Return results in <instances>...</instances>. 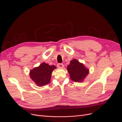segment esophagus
<instances>
[{
	"mask_svg": "<svg viewBox=\"0 0 122 122\" xmlns=\"http://www.w3.org/2000/svg\"><path fill=\"white\" fill-rule=\"evenodd\" d=\"M57 67L59 68H63L64 65L63 64L59 63V64H57Z\"/></svg>",
	"mask_w": 122,
	"mask_h": 122,
	"instance_id": "obj_1",
	"label": "esophagus"
}]
</instances>
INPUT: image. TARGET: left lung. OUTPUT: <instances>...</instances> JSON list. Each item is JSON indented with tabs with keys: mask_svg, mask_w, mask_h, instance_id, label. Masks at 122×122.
<instances>
[{
	"mask_svg": "<svg viewBox=\"0 0 122 122\" xmlns=\"http://www.w3.org/2000/svg\"><path fill=\"white\" fill-rule=\"evenodd\" d=\"M67 69L70 78L75 82H80L84 81L89 73V69L86 67L84 64L76 59L71 61Z\"/></svg>",
	"mask_w": 122,
	"mask_h": 122,
	"instance_id": "obj_1",
	"label": "left lung"
}]
</instances>
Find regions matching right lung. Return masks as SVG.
<instances>
[{
  "label": "right lung",
  "mask_w": 122,
  "mask_h": 122,
  "mask_svg": "<svg viewBox=\"0 0 122 122\" xmlns=\"http://www.w3.org/2000/svg\"><path fill=\"white\" fill-rule=\"evenodd\" d=\"M56 68L54 65L50 66L46 63H42L38 67L31 70L30 76L31 79L39 86L48 84L53 70Z\"/></svg>",
  "instance_id": "1"
}]
</instances>
